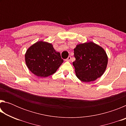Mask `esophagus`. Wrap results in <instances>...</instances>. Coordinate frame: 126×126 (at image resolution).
<instances>
[{
  "mask_svg": "<svg viewBox=\"0 0 126 126\" xmlns=\"http://www.w3.org/2000/svg\"><path fill=\"white\" fill-rule=\"evenodd\" d=\"M71 56H69L67 59H65V61L69 62V61H71Z\"/></svg>",
  "mask_w": 126,
  "mask_h": 126,
  "instance_id": "obj_1",
  "label": "esophagus"
}]
</instances>
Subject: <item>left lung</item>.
<instances>
[{"label":"left lung","instance_id":"1","mask_svg":"<svg viewBox=\"0 0 126 126\" xmlns=\"http://www.w3.org/2000/svg\"><path fill=\"white\" fill-rule=\"evenodd\" d=\"M73 62L77 78L83 82L94 81L106 69L108 57L103 48L93 42L78 44L74 49Z\"/></svg>","mask_w":126,"mask_h":126}]
</instances>
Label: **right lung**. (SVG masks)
<instances>
[{
	"label": "right lung",
	"mask_w": 126,
	"mask_h": 126,
	"mask_svg": "<svg viewBox=\"0 0 126 126\" xmlns=\"http://www.w3.org/2000/svg\"><path fill=\"white\" fill-rule=\"evenodd\" d=\"M28 68L35 76L47 77L54 74L63 62L61 54L50 43H35L28 48L25 55Z\"/></svg>",
	"instance_id": "add662e5"
}]
</instances>
